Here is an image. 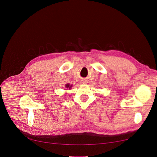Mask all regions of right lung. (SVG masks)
<instances>
[{
  "instance_id": "obj_1",
  "label": "right lung",
  "mask_w": 157,
  "mask_h": 157,
  "mask_svg": "<svg viewBox=\"0 0 157 157\" xmlns=\"http://www.w3.org/2000/svg\"><path fill=\"white\" fill-rule=\"evenodd\" d=\"M66 87L67 88L69 87V89H70V87H71V86H70V84H67V85L66 86Z\"/></svg>"
}]
</instances>
